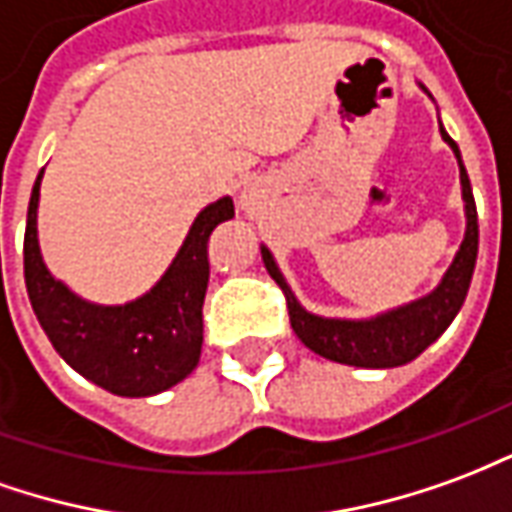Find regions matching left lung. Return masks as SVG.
<instances>
[{
    "instance_id": "obj_1",
    "label": "left lung",
    "mask_w": 512,
    "mask_h": 512,
    "mask_svg": "<svg viewBox=\"0 0 512 512\" xmlns=\"http://www.w3.org/2000/svg\"><path fill=\"white\" fill-rule=\"evenodd\" d=\"M419 88L424 90V85H419ZM441 137L447 140L449 148L458 157L460 187H463V204H466V237L460 242L458 253L441 278V284L430 295L405 303L400 308L383 311V314L369 317V320L317 317L297 303L295 292L289 289L286 278L278 270L273 253L262 245L264 267L273 275L275 284L284 289L292 331L297 333V339L306 344L308 350H314L322 358L339 361V364L389 369V366L408 364L416 355H422L441 333L447 331L449 322L458 317L466 292H469L474 264H477L480 228H477V206H474V195H471V184L466 168H463V159H460L458 143L444 132V126H441Z\"/></svg>"
}]
</instances>
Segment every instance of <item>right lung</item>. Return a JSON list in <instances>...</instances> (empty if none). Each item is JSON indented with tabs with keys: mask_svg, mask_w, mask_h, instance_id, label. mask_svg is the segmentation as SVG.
Masks as SVG:
<instances>
[{
	"mask_svg": "<svg viewBox=\"0 0 512 512\" xmlns=\"http://www.w3.org/2000/svg\"><path fill=\"white\" fill-rule=\"evenodd\" d=\"M43 170L32 187L24 231V281L41 328L82 378L118 397H151L190 375L204 344V295L209 284V237L234 217L220 198L195 217L184 245L146 295L123 306H96L74 295L43 264L38 201Z\"/></svg>",
	"mask_w": 512,
	"mask_h": 512,
	"instance_id": "right-lung-1",
	"label": "right lung"
}]
</instances>
